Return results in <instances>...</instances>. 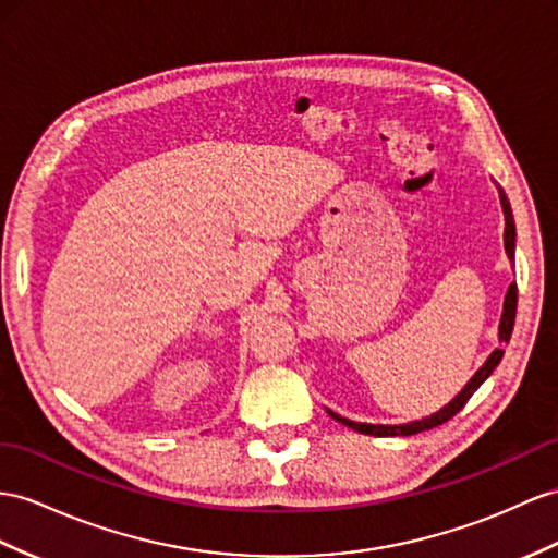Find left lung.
<instances>
[{
    "label": "left lung",
    "instance_id": "8db88e82",
    "mask_svg": "<svg viewBox=\"0 0 558 558\" xmlns=\"http://www.w3.org/2000/svg\"><path fill=\"white\" fill-rule=\"evenodd\" d=\"M499 197H502V209H505V250H507V256L513 262V238H517V228H513V217H511V207H509V199L505 193H499ZM517 299H519V290H517V282L509 284V292H507V299H505V311H502V320H499V339L502 341H509L511 337V330H513V318H517ZM502 349H495L490 353V359L483 363V367L478 369V373L469 379L466 387L457 393L452 398V403H448L442 410H438L436 415L426 417V420H420V422H412V424H401V426H384V424H361V422H351V420H344L335 415L332 410L330 417L351 426L353 432L359 434H369V436H412V434H420V432H428V428H434L442 422L452 420L457 412H460L471 396H474V391L481 387V384L490 377L493 369L497 367V363L502 361Z\"/></svg>",
    "mask_w": 558,
    "mask_h": 558
}]
</instances>
